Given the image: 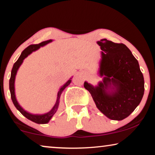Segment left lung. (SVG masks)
<instances>
[{"mask_svg":"<svg viewBox=\"0 0 155 155\" xmlns=\"http://www.w3.org/2000/svg\"><path fill=\"white\" fill-rule=\"evenodd\" d=\"M100 46L98 74L103 78L97 86L84 82L97 109L111 120H121L134 111L143 99L144 78L138 61L124 44L107 39L97 42Z\"/></svg>","mask_w":155,"mask_h":155,"instance_id":"obj_1","label":"left lung"}]
</instances>
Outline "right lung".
<instances>
[{
  "mask_svg": "<svg viewBox=\"0 0 155 155\" xmlns=\"http://www.w3.org/2000/svg\"><path fill=\"white\" fill-rule=\"evenodd\" d=\"M51 41H53V40L49 39V40H47V41H42L41 43H40L39 44H32V45L29 46L28 47H27L26 48H25V49L22 52L20 56L19 57L18 60L14 63L13 67H12V69L11 71L10 79L9 81V88H10V95H11V99H12V103H13L16 109H18L23 116H25L27 119L30 120H31V121L35 122V123H36V124H47V123L49 122V120L51 119L53 116H54V114L56 113L57 110H58V106H59V102H60L61 95V94H62L63 91L65 90V88L67 86H68L70 84H71V82L72 81L71 80L72 78H70V79L68 80V81L65 82V83L63 84V85L61 87L60 89H59L58 94H57V99H56V104H55L54 107H53L49 111L47 112V113L44 114H31V113H29V112L27 111L26 110H25L22 107H21V106L20 105V104L18 103V101L16 99L15 91V77H16L17 73H18L19 68H20V65H22L24 59L25 58H27V57L28 56L29 54H31L33 51H35L39 49L40 47H42V46L46 45V44H48V43H51Z\"/></svg>",
  "mask_w": 155,
  "mask_h": 155,
  "instance_id": "obj_1",
  "label": "right lung"
}]
</instances>
